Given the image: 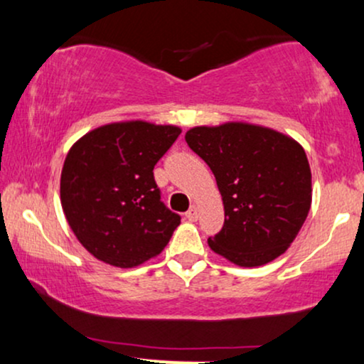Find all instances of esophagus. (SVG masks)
I'll return each mask as SVG.
<instances>
[{
	"instance_id": "obj_1",
	"label": "esophagus",
	"mask_w": 364,
	"mask_h": 364,
	"mask_svg": "<svg viewBox=\"0 0 364 364\" xmlns=\"http://www.w3.org/2000/svg\"><path fill=\"white\" fill-rule=\"evenodd\" d=\"M186 219L188 220H191V223H195L196 219H198V208H196L195 205L190 208V210L186 212Z\"/></svg>"
}]
</instances>
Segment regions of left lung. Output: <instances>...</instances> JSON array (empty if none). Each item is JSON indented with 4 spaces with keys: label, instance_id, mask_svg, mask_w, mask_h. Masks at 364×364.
I'll list each match as a JSON object with an SVG mask.
<instances>
[{
    "label": "left lung",
    "instance_id": "obj_1",
    "mask_svg": "<svg viewBox=\"0 0 364 364\" xmlns=\"http://www.w3.org/2000/svg\"><path fill=\"white\" fill-rule=\"evenodd\" d=\"M188 147L214 173L224 225L208 246L240 267L272 262L287 250L311 205V171L298 141L248 123L196 127Z\"/></svg>",
    "mask_w": 364,
    "mask_h": 364
}]
</instances>
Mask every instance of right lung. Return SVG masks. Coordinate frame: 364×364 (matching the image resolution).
<instances>
[{"mask_svg": "<svg viewBox=\"0 0 364 364\" xmlns=\"http://www.w3.org/2000/svg\"><path fill=\"white\" fill-rule=\"evenodd\" d=\"M179 133L169 124L127 121L92 129L70 149L61 171L63 212L95 258L128 269L169 243L181 217L161 200L154 166Z\"/></svg>", "mask_w": 364, "mask_h": 364, "instance_id": "right-lung-1", "label": "right lung"}]
</instances>
